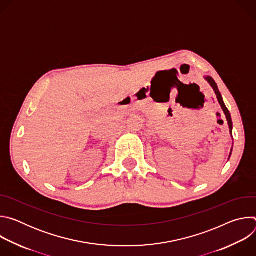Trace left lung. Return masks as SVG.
<instances>
[{
    "label": "left lung",
    "mask_w": 256,
    "mask_h": 256,
    "mask_svg": "<svg viewBox=\"0 0 256 256\" xmlns=\"http://www.w3.org/2000/svg\"><path fill=\"white\" fill-rule=\"evenodd\" d=\"M206 80L210 83V86L212 87V89L214 90V93H216V95L218 101V103H220V105H221V107H222V109H223V112H224V114H225V116H226V118H227V120H228L230 132H231V134H232V128H233V124H232L231 114H230V112H229V110H228V108L226 107V105H225V103H224V101H223L222 95H221L220 91H218V89L216 83L214 81V79H212V77H206ZM231 153H232V150H231ZM231 153H230V156H231ZM230 156H229V158H230Z\"/></svg>",
    "instance_id": "left-lung-1"
}]
</instances>
